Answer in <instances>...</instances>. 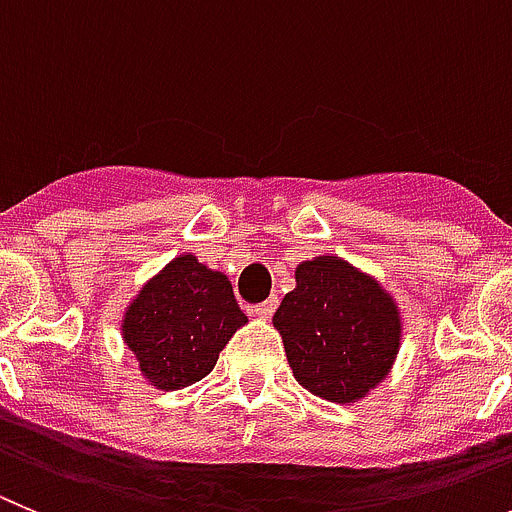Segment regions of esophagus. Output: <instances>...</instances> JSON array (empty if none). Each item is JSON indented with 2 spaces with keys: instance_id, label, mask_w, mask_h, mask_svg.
I'll list each match as a JSON object with an SVG mask.
<instances>
[{
  "instance_id": "1",
  "label": "esophagus",
  "mask_w": 512,
  "mask_h": 512,
  "mask_svg": "<svg viewBox=\"0 0 512 512\" xmlns=\"http://www.w3.org/2000/svg\"><path fill=\"white\" fill-rule=\"evenodd\" d=\"M275 306H278V298H267L265 303H260V306L252 308V313H255L257 319H270L275 311Z\"/></svg>"
}]
</instances>
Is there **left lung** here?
I'll return each instance as SVG.
<instances>
[{
	"mask_svg": "<svg viewBox=\"0 0 512 512\" xmlns=\"http://www.w3.org/2000/svg\"><path fill=\"white\" fill-rule=\"evenodd\" d=\"M298 385L329 403L367 398L388 372L403 336L393 293L336 255L296 267V288L273 316Z\"/></svg>",
	"mask_w": 512,
	"mask_h": 512,
	"instance_id": "left-lung-1",
	"label": "left lung"
}]
</instances>
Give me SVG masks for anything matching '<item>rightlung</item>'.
Instances as JSON below:
<instances>
[{"instance_id": "obj_1", "label": "right lung", "mask_w": 512, "mask_h": 512, "mask_svg": "<svg viewBox=\"0 0 512 512\" xmlns=\"http://www.w3.org/2000/svg\"><path fill=\"white\" fill-rule=\"evenodd\" d=\"M245 324L227 275L183 252L124 308L122 339L142 377L168 393L209 375L219 352Z\"/></svg>"}]
</instances>
